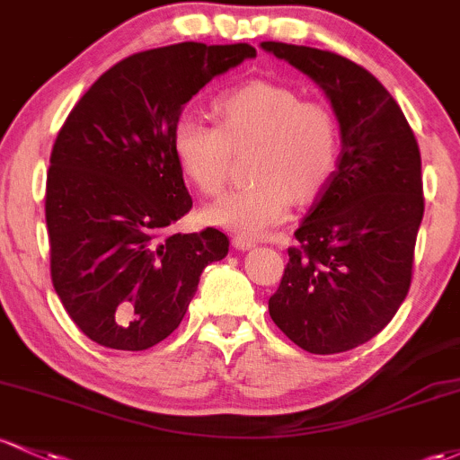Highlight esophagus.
<instances>
[{
    "label": "esophagus",
    "mask_w": 460,
    "mask_h": 460,
    "mask_svg": "<svg viewBox=\"0 0 460 460\" xmlns=\"http://www.w3.org/2000/svg\"><path fill=\"white\" fill-rule=\"evenodd\" d=\"M234 246L238 251H249V249H255L257 242L251 240V238H244V235H235L234 238Z\"/></svg>",
    "instance_id": "1"
}]
</instances>
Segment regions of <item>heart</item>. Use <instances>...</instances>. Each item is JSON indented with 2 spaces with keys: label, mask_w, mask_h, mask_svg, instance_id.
Segmentation results:
<instances>
[{
  "label": "heart",
  "mask_w": 460,
  "mask_h": 460,
  "mask_svg": "<svg viewBox=\"0 0 460 460\" xmlns=\"http://www.w3.org/2000/svg\"><path fill=\"white\" fill-rule=\"evenodd\" d=\"M220 124L185 115L174 126L181 170L203 194L225 188L234 150L255 146L249 188L229 191L207 209V220L240 235L266 234L290 211L292 200L310 203L334 176L341 128L330 107L304 100L295 89L251 80L216 102Z\"/></svg>",
  "instance_id": "b5f03b06"
}]
</instances>
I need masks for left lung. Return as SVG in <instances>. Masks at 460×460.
<instances>
[{"label":"left lung","instance_id":"obj_1","mask_svg":"<svg viewBox=\"0 0 460 460\" xmlns=\"http://www.w3.org/2000/svg\"><path fill=\"white\" fill-rule=\"evenodd\" d=\"M321 87L341 126V159L288 251L270 319L310 353L349 351L371 341L411 288L423 218L421 155L380 80L325 49L264 41Z\"/></svg>","mask_w":460,"mask_h":460}]
</instances>
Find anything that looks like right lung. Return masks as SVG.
<instances>
[{"instance_id":"1","label":"right lung","mask_w":460,"mask_h":460,"mask_svg":"<svg viewBox=\"0 0 460 460\" xmlns=\"http://www.w3.org/2000/svg\"><path fill=\"white\" fill-rule=\"evenodd\" d=\"M246 58V43L133 54L65 119L45 190L49 266L67 314L98 345L144 351L168 338L205 266L229 253L214 226L168 234L191 209L172 137L191 95Z\"/></svg>"}]
</instances>
